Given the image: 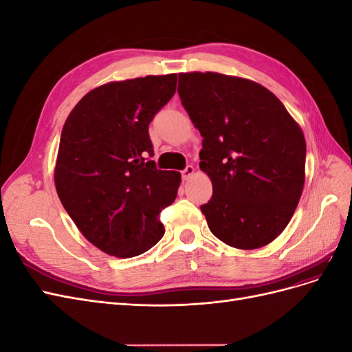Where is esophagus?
Wrapping results in <instances>:
<instances>
[{"label": "esophagus", "instance_id": "obj_1", "mask_svg": "<svg viewBox=\"0 0 352 352\" xmlns=\"http://www.w3.org/2000/svg\"><path fill=\"white\" fill-rule=\"evenodd\" d=\"M194 172H195L194 166H186V167H185L180 173H182V179H184V180H186V179H189L190 176L194 175Z\"/></svg>", "mask_w": 352, "mask_h": 352}]
</instances>
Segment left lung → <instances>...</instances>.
Returning a JSON list of instances; mask_svg holds the SVG:
<instances>
[{"instance_id": "1", "label": "left lung", "mask_w": 352, "mask_h": 352, "mask_svg": "<svg viewBox=\"0 0 352 352\" xmlns=\"http://www.w3.org/2000/svg\"><path fill=\"white\" fill-rule=\"evenodd\" d=\"M179 97L202 136L199 168L212 184L201 206L212 235L255 250L289 223L305 180V138L267 88L212 72L179 74Z\"/></svg>"}]
</instances>
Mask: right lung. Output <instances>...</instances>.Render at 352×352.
<instances>
[{
  "label": "right lung",
  "instance_id": "obj_1",
  "mask_svg": "<svg viewBox=\"0 0 352 352\" xmlns=\"http://www.w3.org/2000/svg\"><path fill=\"white\" fill-rule=\"evenodd\" d=\"M176 74L110 82L76 104L63 126L54 182L74 225L119 258L163 238L160 212L176 199L180 173L158 170L148 133L176 92Z\"/></svg>",
  "mask_w": 352,
  "mask_h": 352
}]
</instances>
